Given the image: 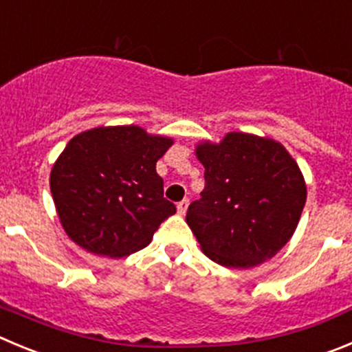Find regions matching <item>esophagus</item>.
Listing matches in <instances>:
<instances>
[{"mask_svg": "<svg viewBox=\"0 0 352 352\" xmlns=\"http://www.w3.org/2000/svg\"><path fill=\"white\" fill-rule=\"evenodd\" d=\"M187 206H189V199H182V201L177 205V212H179V215H184V213L187 212Z\"/></svg>", "mask_w": 352, "mask_h": 352, "instance_id": "esophagus-1", "label": "esophagus"}]
</instances>
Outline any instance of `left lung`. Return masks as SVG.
<instances>
[{
	"label": "left lung",
	"instance_id": "8db88e82",
	"mask_svg": "<svg viewBox=\"0 0 352 352\" xmlns=\"http://www.w3.org/2000/svg\"><path fill=\"white\" fill-rule=\"evenodd\" d=\"M196 156L205 189L186 222L203 254L234 269L274 257L294 236L307 196L294 157L280 142L241 131L198 144Z\"/></svg>",
	"mask_w": 352,
	"mask_h": 352
}]
</instances>
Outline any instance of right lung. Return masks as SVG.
<instances>
[{
    "instance_id": "right-lung-1",
    "label": "right lung",
    "mask_w": 352,
    "mask_h": 352,
    "mask_svg": "<svg viewBox=\"0 0 352 352\" xmlns=\"http://www.w3.org/2000/svg\"><path fill=\"white\" fill-rule=\"evenodd\" d=\"M173 139L135 124L98 126L72 137L50 173L65 234L87 252L120 258L142 250L175 213L163 198L156 161Z\"/></svg>"
}]
</instances>
